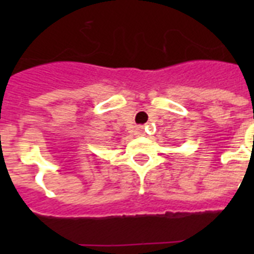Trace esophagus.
<instances>
[{
  "mask_svg": "<svg viewBox=\"0 0 254 254\" xmlns=\"http://www.w3.org/2000/svg\"><path fill=\"white\" fill-rule=\"evenodd\" d=\"M143 133V128L142 127H137V131H136V134H142Z\"/></svg>",
  "mask_w": 254,
  "mask_h": 254,
  "instance_id": "1",
  "label": "esophagus"
}]
</instances>
